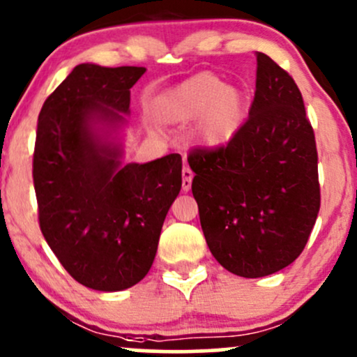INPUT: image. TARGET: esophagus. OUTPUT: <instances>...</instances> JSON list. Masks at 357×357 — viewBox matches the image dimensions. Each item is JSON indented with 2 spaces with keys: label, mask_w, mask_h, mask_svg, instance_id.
Here are the masks:
<instances>
[{
  "label": "esophagus",
  "mask_w": 357,
  "mask_h": 357,
  "mask_svg": "<svg viewBox=\"0 0 357 357\" xmlns=\"http://www.w3.org/2000/svg\"><path fill=\"white\" fill-rule=\"evenodd\" d=\"M192 178H194V172L190 170L189 167H183L182 170V190L183 192H189L190 185H192Z\"/></svg>",
  "instance_id": "1"
}]
</instances>
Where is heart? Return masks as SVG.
<instances>
[{
  "mask_svg": "<svg viewBox=\"0 0 357 357\" xmlns=\"http://www.w3.org/2000/svg\"><path fill=\"white\" fill-rule=\"evenodd\" d=\"M246 96L214 74H197L163 92L151 106L158 125L182 126L195 119L190 136L206 150H221L246 121Z\"/></svg>",
  "mask_w": 357,
  "mask_h": 357,
  "instance_id": "1",
  "label": "heart"
}]
</instances>
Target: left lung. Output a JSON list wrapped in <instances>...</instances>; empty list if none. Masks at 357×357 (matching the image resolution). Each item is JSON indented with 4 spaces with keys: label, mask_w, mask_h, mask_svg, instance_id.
<instances>
[{
    "label": "left lung",
    "mask_w": 357,
    "mask_h": 357,
    "mask_svg": "<svg viewBox=\"0 0 357 357\" xmlns=\"http://www.w3.org/2000/svg\"><path fill=\"white\" fill-rule=\"evenodd\" d=\"M192 194L212 256L259 278L294 263L317 219V148L297 84L256 52L250 116L227 146L194 151Z\"/></svg>",
    "instance_id": "obj_1"
}]
</instances>
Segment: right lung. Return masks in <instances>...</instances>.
I'll return each mask as SVG.
<instances>
[{
  "instance_id": "1",
  "label": "right lung",
  "mask_w": 357,
  "mask_h": 357,
  "mask_svg": "<svg viewBox=\"0 0 357 357\" xmlns=\"http://www.w3.org/2000/svg\"><path fill=\"white\" fill-rule=\"evenodd\" d=\"M145 72L81 63L38 116L40 229L72 278L98 291H121L145 278L182 187L180 155L123 163L130 89Z\"/></svg>"
}]
</instances>
